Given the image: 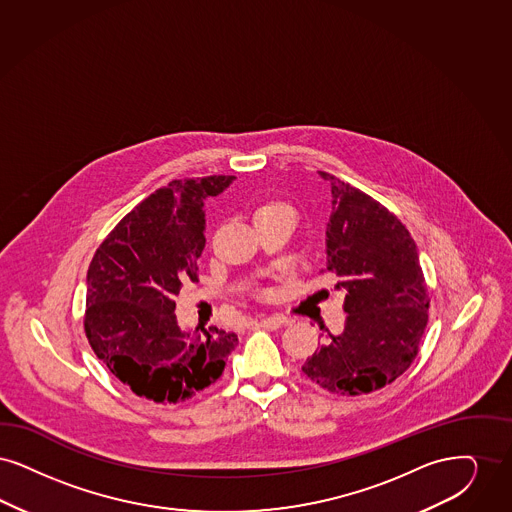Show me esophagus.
Returning a JSON list of instances; mask_svg holds the SVG:
<instances>
[{
	"label": "esophagus",
	"instance_id": "1",
	"mask_svg": "<svg viewBox=\"0 0 512 512\" xmlns=\"http://www.w3.org/2000/svg\"><path fill=\"white\" fill-rule=\"evenodd\" d=\"M254 323L264 329H269V331H277L279 327H283L287 323V319L285 317H260Z\"/></svg>",
	"mask_w": 512,
	"mask_h": 512
}]
</instances>
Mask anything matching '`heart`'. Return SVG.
I'll use <instances>...</instances> for the list:
<instances>
[{"mask_svg":"<svg viewBox=\"0 0 512 512\" xmlns=\"http://www.w3.org/2000/svg\"><path fill=\"white\" fill-rule=\"evenodd\" d=\"M285 206H287L285 202H277V200L266 202V204H262V206L256 210V218H258V216H264L267 212H273V210H277V208H285ZM260 294L266 296L267 290H260Z\"/></svg>","mask_w":512,"mask_h":512,"instance_id":"heart-1","label":"heart"}]
</instances>
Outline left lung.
I'll return each mask as SVG.
<instances>
[{"instance_id":"8db88e82","label":"left lung","mask_w":512,"mask_h":512,"mask_svg":"<svg viewBox=\"0 0 512 512\" xmlns=\"http://www.w3.org/2000/svg\"><path fill=\"white\" fill-rule=\"evenodd\" d=\"M331 183L327 267L346 290V323L302 365L304 375L340 396L371 394L401 377L419 354L428 323V287L417 245L384 204L354 185Z\"/></svg>"}]
</instances>
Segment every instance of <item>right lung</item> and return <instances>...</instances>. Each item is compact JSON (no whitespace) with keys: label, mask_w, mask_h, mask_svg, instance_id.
Instances as JSON below:
<instances>
[{"label":"right lung","mask_w":512,"mask_h":512,"mask_svg":"<svg viewBox=\"0 0 512 512\" xmlns=\"http://www.w3.org/2000/svg\"><path fill=\"white\" fill-rule=\"evenodd\" d=\"M235 176L174 179L141 200L93 254L84 331L103 365L135 396L178 403L222 377L237 334L218 327L181 331L176 302L199 281L204 199Z\"/></svg>","instance_id":"obj_1"}]
</instances>
